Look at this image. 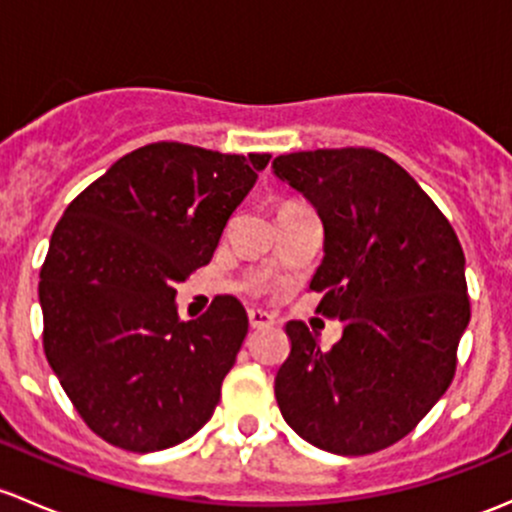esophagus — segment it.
<instances>
[{"instance_id":"obj_1","label":"esophagus","mask_w":512,"mask_h":512,"mask_svg":"<svg viewBox=\"0 0 512 512\" xmlns=\"http://www.w3.org/2000/svg\"><path fill=\"white\" fill-rule=\"evenodd\" d=\"M247 319H250L252 328H267V326L274 324L272 316L267 314V311H262V309H250V311H247Z\"/></svg>"}]
</instances>
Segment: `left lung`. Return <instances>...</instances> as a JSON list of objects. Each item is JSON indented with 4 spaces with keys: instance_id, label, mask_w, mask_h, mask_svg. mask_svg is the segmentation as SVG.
I'll return each instance as SVG.
<instances>
[{
    "instance_id": "obj_1",
    "label": "left lung",
    "mask_w": 512,
    "mask_h": 512,
    "mask_svg": "<svg viewBox=\"0 0 512 512\" xmlns=\"http://www.w3.org/2000/svg\"><path fill=\"white\" fill-rule=\"evenodd\" d=\"M272 169L324 223L326 255L309 289L324 294L316 311L343 321L328 351L304 321H289L292 351L274 378L279 410L301 439L331 454L387 449L454 380L471 319L461 242L383 152H294Z\"/></svg>"
}]
</instances>
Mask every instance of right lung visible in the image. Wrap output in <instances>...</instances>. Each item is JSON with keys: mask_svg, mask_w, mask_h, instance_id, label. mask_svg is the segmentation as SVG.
<instances>
[{"mask_svg": "<svg viewBox=\"0 0 512 512\" xmlns=\"http://www.w3.org/2000/svg\"><path fill=\"white\" fill-rule=\"evenodd\" d=\"M270 154L154 142L73 198L41 267L43 351L83 422L134 454L198 432L247 336L220 294L179 321L176 284L208 265Z\"/></svg>", "mask_w": 512, "mask_h": 512, "instance_id": "1", "label": "right lung"}]
</instances>
